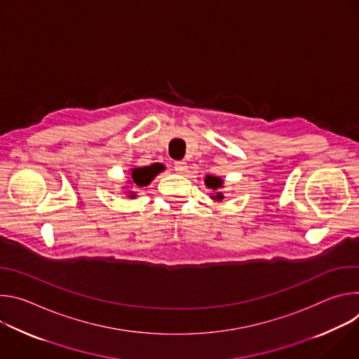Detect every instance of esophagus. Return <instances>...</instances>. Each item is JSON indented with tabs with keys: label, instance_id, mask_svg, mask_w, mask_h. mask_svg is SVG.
I'll list each match as a JSON object with an SVG mask.
<instances>
[{
	"label": "esophagus",
	"instance_id": "esophagus-1",
	"mask_svg": "<svg viewBox=\"0 0 359 359\" xmlns=\"http://www.w3.org/2000/svg\"><path fill=\"white\" fill-rule=\"evenodd\" d=\"M175 170L179 172V173H184L187 170V163L184 161L175 162Z\"/></svg>",
	"mask_w": 359,
	"mask_h": 359
}]
</instances>
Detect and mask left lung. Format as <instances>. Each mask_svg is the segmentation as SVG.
<instances>
[{
  "label": "left lung",
  "instance_id": "left-lung-1",
  "mask_svg": "<svg viewBox=\"0 0 359 359\" xmlns=\"http://www.w3.org/2000/svg\"><path fill=\"white\" fill-rule=\"evenodd\" d=\"M223 179L220 176H212V175H208L206 177H204V184H206L208 189H212L215 193H210V198L216 200V201H222L224 198L223 193L222 191H217L219 189L223 187Z\"/></svg>",
  "mask_w": 359,
  "mask_h": 359
}]
</instances>
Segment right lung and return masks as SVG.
Here are the masks:
<instances>
[{
  "label": "right lung",
  "instance_id": "add662e5",
  "mask_svg": "<svg viewBox=\"0 0 359 359\" xmlns=\"http://www.w3.org/2000/svg\"><path fill=\"white\" fill-rule=\"evenodd\" d=\"M165 168L159 163L150 165V166H142V168H133L130 169V180L129 183L137 186V187H146L153 179H155ZM129 197L135 198L136 193L129 191Z\"/></svg>",
  "mask_w": 359,
  "mask_h": 359
}]
</instances>
